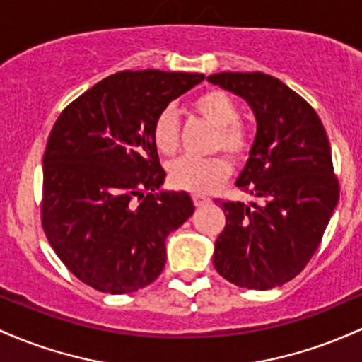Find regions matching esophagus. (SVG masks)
I'll return each instance as SVG.
<instances>
[{"label":"esophagus","instance_id":"obj_1","mask_svg":"<svg viewBox=\"0 0 362 362\" xmlns=\"http://www.w3.org/2000/svg\"><path fill=\"white\" fill-rule=\"evenodd\" d=\"M192 201L194 204H196V208H202V206H208L211 199H208V197H201V196H192Z\"/></svg>","mask_w":362,"mask_h":362}]
</instances>
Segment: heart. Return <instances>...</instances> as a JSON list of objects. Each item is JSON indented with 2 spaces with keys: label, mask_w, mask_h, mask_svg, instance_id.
<instances>
[{
  "label": "heart",
  "mask_w": 362,
  "mask_h": 362,
  "mask_svg": "<svg viewBox=\"0 0 362 362\" xmlns=\"http://www.w3.org/2000/svg\"><path fill=\"white\" fill-rule=\"evenodd\" d=\"M192 108L206 122L218 129L214 149H223L226 154L239 160L247 153L249 136L239 125L240 110L230 94L223 90H206L194 99ZM178 118L172 110H163L153 125V141L161 154L172 156L178 148ZM230 165L223 158L196 160L180 158L168 166V180L175 189L192 194H208L228 178Z\"/></svg>",
  "instance_id": "obj_1"
}]
</instances>
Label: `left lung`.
<instances>
[{"label": "left lung", "instance_id": "left-lung-1", "mask_svg": "<svg viewBox=\"0 0 362 362\" xmlns=\"http://www.w3.org/2000/svg\"><path fill=\"white\" fill-rule=\"evenodd\" d=\"M208 82L252 110L256 137L235 185L263 201L221 202L214 269L237 287L268 291L303 272L335 211L332 148L316 111L272 75L223 71Z\"/></svg>", "mask_w": 362, "mask_h": 362}]
</instances>
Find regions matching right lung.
Wrapping results in <instances>:
<instances>
[{
    "mask_svg": "<svg viewBox=\"0 0 362 362\" xmlns=\"http://www.w3.org/2000/svg\"><path fill=\"white\" fill-rule=\"evenodd\" d=\"M202 74L137 70L103 78L70 103L42 158V228L78 280L130 293L160 276L166 237L194 213L184 190H163L153 125Z\"/></svg>",
    "mask_w": 362,
    "mask_h": 362,
    "instance_id": "right-lung-1",
    "label": "right lung"
}]
</instances>
